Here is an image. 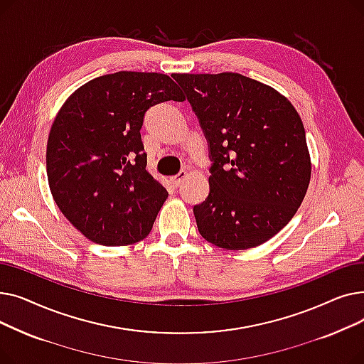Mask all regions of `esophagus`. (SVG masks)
<instances>
[{"instance_id":"esophagus-1","label":"esophagus","mask_w":364,"mask_h":364,"mask_svg":"<svg viewBox=\"0 0 364 364\" xmlns=\"http://www.w3.org/2000/svg\"><path fill=\"white\" fill-rule=\"evenodd\" d=\"M186 177H187V172H186V171H180L178 174L169 177V181H171V184L174 186V187H178V186L181 184V181H183Z\"/></svg>"}]
</instances>
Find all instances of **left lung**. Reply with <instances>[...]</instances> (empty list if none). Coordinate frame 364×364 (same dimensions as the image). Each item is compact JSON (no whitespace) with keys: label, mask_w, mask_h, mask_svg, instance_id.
<instances>
[{"label":"left lung","mask_w":364,"mask_h":364,"mask_svg":"<svg viewBox=\"0 0 364 364\" xmlns=\"http://www.w3.org/2000/svg\"><path fill=\"white\" fill-rule=\"evenodd\" d=\"M213 161L199 233L228 251L262 245L288 224L311 177L305 129L279 91L240 73H174Z\"/></svg>","instance_id":"obj_1"}]
</instances>
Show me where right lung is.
<instances>
[{
  "instance_id": "1",
  "label": "right lung",
  "mask_w": 364,
  "mask_h": 364,
  "mask_svg": "<svg viewBox=\"0 0 364 364\" xmlns=\"http://www.w3.org/2000/svg\"><path fill=\"white\" fill-rule=\"evenodd\" d=\"M183 102L165 73H109L63 103L47 141L54 202L87 239L105 246L143 240L168 198L147 169L141 125L149 107Z\"/></svg>"
}]
</instances>
